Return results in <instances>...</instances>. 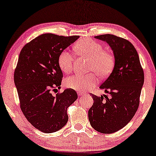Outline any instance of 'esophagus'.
I'll return each instance as SVG.
<instances>
[{
    "label": "esophagus",
    "instance_id": "obj_1",
    "mask_svg": "<svg viewBox=\"0 0 156 156\" xmlns=\"http://www.w3.org/2000/svg\"><path fill=\"white\" fill-rule=\"evenodd\" d=\"M78 95L79 96H83L85 95V93H83V92H78Z\"/></svg>",
    "mask_w": 156,
    "mask_h": 156
}]
</instances>
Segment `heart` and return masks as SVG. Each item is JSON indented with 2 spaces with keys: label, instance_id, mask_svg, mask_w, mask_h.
Masks as SVG:
<instances>
[{
  "label": "heart",
  "instance_id": "heart-1",
  "mask_svg": "<svg viewBox=\"0 0 156 156\" xmlns=\"http://www.w3.org/2000/svg\"><path fill=\"white\" fill-rule=\"evenodd\" d=\"M74 49L78 55L87 58L90 62V69L94 71L101 77H105L112 72L114 58L110 53L104 51L103 46L91 39H84L75 45ZM73 54L68 50H64L58 57V65L64 73L71 72L73 63ZM98 79L94 74L76 75L67 77L65 85L67 88L76 91L90 90L94 87Z\"/></svg>",
  "mask_w": 156,
  "mask_h": 156
}]
</instances>
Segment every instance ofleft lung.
Returning a JSON list of instances; mask_svg holds the SVG:
<instances>
[{
  "mask_svg": "<svg viewBox=\"0 0 156 156\" xmlns=\"http://www.w3.org/2000/svg\"><path fill=\"white\" fill-rule=\"evenodd\" d=\"M105 41L113 52L112 73L99 88L107 94L97 96L88 111L90 124L96 131L110 134L128 124L140 104L144 71L134 46L126 39L110 34L95 36Z\"/></svg>",
  "mask_w": 156,
  "mask_h": 156,
  "instance_id": "obj_1",
  "label": "left lung"
}]
</instances>
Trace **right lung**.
Returning <instances> with one entry per match:
<instances>
[{"instance_id": "1", "label": "right lung", "mask_w": 156, "mask_h": 156, "mask_svg": "<svg viewBox=\"0 0 156 156\" xmlns=\"http://www.w3.org/2000/svg\"><path fill=\"white\" fill-rule=\"evenodd\" d=\"M78 38L43 34L26 44L19 54L14 80L21 109L28 122L43 133H54L65 126L69 119L66 109L78 98L71 89L55 96L51 90L60 87L63 76L59 55Z\"/></svg>"}]
</instances>
